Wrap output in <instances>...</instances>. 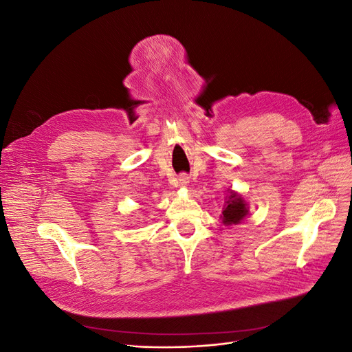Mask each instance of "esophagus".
<instances>
[{
  "instance_id": "34e87169",
  "label": "esophagus",
  "mask_w": 352,
  "mask_h": 352,
  "mask_svg": "<svg viewBox=\"0 0 352 352\" xmlns=\"http://www.w3.org/2000/svg\"><path fill=\"white\" fill-rule=\"evenodd\" d=\"M188 182H189V176H188V175H180V176H179V184H180V185L185 186Z\"/></svg>"
}]
</instances>
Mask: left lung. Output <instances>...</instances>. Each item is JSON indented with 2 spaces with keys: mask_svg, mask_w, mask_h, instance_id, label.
Returning a JSON list of instances; mask_svg holds the SVG:
<instances>
[{
  "mask_svg": "<svg viewBox=\"0 0 352 352\" xmlns=\"http://www.w3.org/2000/svg\"><path fill=\"white\" fill-rule=\"evenodd\" d=\"M247 214H248V208H247V204H245V201L239 195L230 192L228 206L221 212L223 223H225V225H238V223Z\"/></svg>",
  "mask_w": 352,
  "mask_h": 352,
  "instance_id": "8db88e82",
  "label": "left lung"
}]
</instances>
